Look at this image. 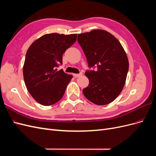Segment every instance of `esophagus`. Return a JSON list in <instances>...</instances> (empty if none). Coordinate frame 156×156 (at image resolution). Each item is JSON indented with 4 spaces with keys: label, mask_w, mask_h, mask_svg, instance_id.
<instances>
[{
    "label": "esophagus",
    "mask_w": 156,
    "mask_h": 156,
    "mask_svg": "<svg viewBox=\"0 0 156 156\" xmlns=\"http://www.w3.org/2000/svg\"><path fill=\"white\" fill-rule=\"evenodd\" d=\"M81 75H83V73H77V74H73V76H74L75 77H81Z\"/></svg>",
    "instance_id": "esophagus-1"
}]
</instances>
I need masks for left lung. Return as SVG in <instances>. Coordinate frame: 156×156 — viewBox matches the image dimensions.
I'll list each match as a JSON object with an SVG mask.
<instances>
[{"mask_svg": "<svg viewBox=\"0 0 156 156\" xmlns=\"http://www.w3.org/2000/svg\"><path fill=\"white\" fill-rule=\"evenodd\" d=\"M77 41L90 68L87 71L88 86L83 92L89 101L98 105L108 104L119 96L126 83L129 62L120 41L111 33L92 30L78 34Z\"/></svg>", "mask_w": 156, "mask_h": 156, "instance_id": "1", "label": "left lung"}]
</instances>
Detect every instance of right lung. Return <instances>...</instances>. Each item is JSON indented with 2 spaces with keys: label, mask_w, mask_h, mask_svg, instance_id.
Returning <instances> with one entry per match:
<instances>
[{
  "label": "right lung",
  "mask_w": 156,
  "mask_h": 156,
  "mask_svg": "<svg viewBox=\"0 0 156 156\" xmlns=\"http://www.w3.org/2000/svg\"><path fill=\"white\" fill-rule=\"evenodd\" d=\"M76 40L77 34H47L27 50L23 77L28 91L41 105H53L64 96L73 76L55 68L62 64V55Z\"/></svg>",
  "instance_id": "right-lung-1"
}]
</instances>
